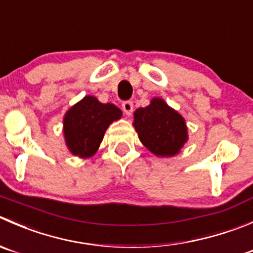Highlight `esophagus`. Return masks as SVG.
I'll return each instance as SVG.
<instances>
[{
	"label": "esophagus",
	"mask_w": 253,
	"mask_h": 253,
	"mask_svg": "<svg viewBox=\"0 0 253 253\" xmlns=\"http://www.w3.org/2000/svg\"><path fill=\"white\" fill-rule=\"evenodd\" d=\"M122 110H124V112L127 116L132 115V112H133V104H132V101H125L122 104Z\"/></svg>",
	"instance_id": "esophagus-1"
}]
</instances>
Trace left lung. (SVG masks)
Here are the masks:
<instances>
[{"instance_id":"left-lung-1","label":"left lung","mask_w":253,"mask_h":253,"mask_svg":"<svg viewBox=\"0 0 253 253\" xmlns=\"http://www.w3.org/2000/svg\"><path fill=\"white\" fill-rule=\"evenodd\" d=\"M133 127L139 141L157 157H174L188 142V127L178 111L161 97L133 114Z\"/></svg>"}]
</instances>
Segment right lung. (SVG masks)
Listing matches in <instances>:
<instances>
[{
  "label": "right lung",
  "mask_w": 253,
  "mask_h": 253,
  "mask_svg": "<svg viewBox=\"0 0 253 253\" xmlns=\"http://www.w3.org/2000/svg\"><path fill=\"white\" fill-rule=\"evenodd\" d=\"M121 117L119 107L102 104L91 95L73 105L63 119V133L70 153L79 158L94 156L110 125Z\"/></svg>",
  "instance_id": "1"
}]
</instances>
